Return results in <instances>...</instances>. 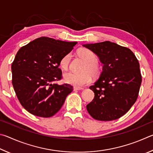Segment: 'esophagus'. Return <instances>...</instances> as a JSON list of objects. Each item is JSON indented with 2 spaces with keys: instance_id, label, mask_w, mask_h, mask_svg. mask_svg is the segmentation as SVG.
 <instances>
[{
  "instance_id": "1",
  "label": "esophagus",
  "mask_w": 153,
  "mask_h": 153,
  "mask_svg": "<svg viewBox=\"0 0 153 153\" xmlns=\"http://www.w3.org/2000/svg\"><path fill=\"white\" fill-rule=\"evenodd\" d=\"M83 89H84V88H82V87H74V91H82Z\"/></svg>"
}]
</instances>
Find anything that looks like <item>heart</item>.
Listing matches in <instances>:
<instances>
[{"label": "heart", "instance_id": "heart-1", "mask_svg": "<svg viewBox=\"0 0 153 153\" xmlns=\"http://www.w3.org/2000/svg\"><path fill=\"white\" fill-rule=\"evenodd\" d=\"M78 54L85 61L82 68V72H66L64 74V80L66 83L76 87H83L89 83L91 80V74L96 76L100 74L101 68L97 62V58L92 51L87 49H81L78 51ZM71 54L64 56L60 62V66L64 71L68 69Z\"/></svg>", "mask_w": 153, "mask_h": 153}]
</instances>
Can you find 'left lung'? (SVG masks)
Instances as JSON below:
<instances>
[{
    "label": "left lung",
    "mask_w": 153,
    "mask_h": 153,
    "mask_svg": "<svg viewBox=\"0 0 153 153\" xmlns=\"http://www.w3.org/2000/svg\"><path fill=\"white\" fill-rule=\"evenodd\" d=\"M103 64L95 84L89 87L95 97L87 105L91 116L111 121L124 116L137 100L142 82L140 64L129 48L109 41L85 44Z\"/></svg>",
    "instance_id": "1"
}]
</instances>
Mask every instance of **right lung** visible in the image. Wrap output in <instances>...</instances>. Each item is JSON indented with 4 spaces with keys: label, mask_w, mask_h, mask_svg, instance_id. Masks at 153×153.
<instances>
[{
    "label": "right lung",
    "mask_w": 153,
    "mask_h": 153,
    "mask_svg": "<svg viewBox=\"0 0 153 153\" xmlns=\"http://www.w3.org/2000/svg\"><path fill=\"white\" fill-rule=\"evenodd\" d=\"M76 44L42 37L18 51L11 66L12 84L21 105L29 113L50 117L63 105L73 87L53 82L62 78L60 62Z\"/></svg>",
    "instance_id": "obj_1"
}]
</instances>
